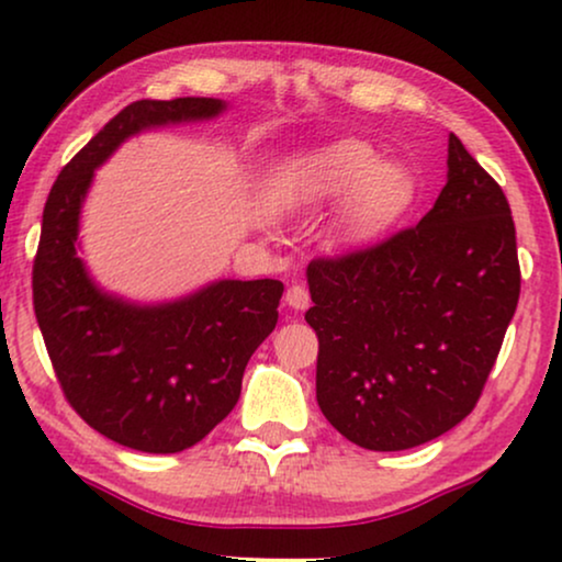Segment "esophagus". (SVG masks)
<instances>
[{"instance_id":"1","label":"esophagus","mask_w":562,"mask_h":562,"mask_svg":"<svg viewBox=\"0 0 562 562\" xmlns=\"http://www.w3.org/2000/svg\"><path fill=\"white\" fill-rule=\"evenodd\" d=\"M286 304L291 310H306V306H310V291H306L302 283H294V286H289L286 291Z\"/></svg>"}]
</instances>
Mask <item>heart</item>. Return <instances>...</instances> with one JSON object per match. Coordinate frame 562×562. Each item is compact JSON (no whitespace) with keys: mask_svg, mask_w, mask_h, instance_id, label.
Masks as SVG:
<instances>
[{"mask_svg":"<svg viewBox=\"0 0 562 562\" xmlns=\"http://www.w3.org/2000/svg\"><path fill=\"white\" fill-rule=\"evenodd\" d=\"M342 196V233L350 240H371L409 210L414 179L356 137L302 153L279 173V202L291 212L325 210Z\"/></svg>","mask_w":562,"mask_h":562,"instance_id":"1","label":"heart"}]
</instances>
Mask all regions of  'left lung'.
I'll list each match as a JSON object with an SVG mask.
<instances>
[{
    "label": "left lung",
    "instance_id": "8db88e82",
    "mask_svg": "<svg viewBox=\"0 0 562 562\" xmlns=\"http://www.w3.org/2000/svg\"><path fill=\"white\" fill-rule=\"evenodd\" d=\"M317 404L366 450H409L479 404L519 302L504 191L450 135L448 183L417 225L306 268Z\"/></svg>",
    "mask_w": 562,
    "mask_h": 562
}]
</instances>
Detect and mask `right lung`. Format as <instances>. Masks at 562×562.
Instances as JSON below:
<instances>
[{
	"label": "right lung",
	"mask_w": 562,
	"mask_h": 562,
	"mask_svg": "<svg viewBox=\"0 0 562 562\" xmlns=\"http://www.w3.org/2000/svg\"><path fill=\"white\" fill-rule=\"evenodd\" d=\"M222 106L206 97L127 104L68 160L43 210L33 306L60 391L99 435L140 452L187 450L233 412L245 366L279 319L283 283L220 281L173 304H125L76 256L79 210L94 168L125 137Z\"/></svg>",
	"instance_id": "add662e5"
}]
</instances>
